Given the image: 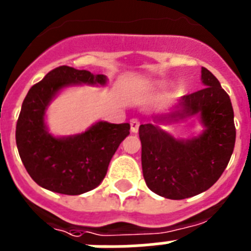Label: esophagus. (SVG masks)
Listing matches in <instances>:
<instances>
[{
  "label": "esophagus",
  "mask_w": 251,
  "mask_h": 251,
  "mask_svg": "<svg viewBox=\"0 0 251 251\" xmlns=\"http://www.w3.org/2000/svg\"><path fill=\"white\" fill-rule=\"evenodd\" d=\"M129 124H130V132H132V133L138 132V128H139L138 119H130Z\"/></svg>",
  "instance_id": "esophagus-1"
}]
</instances>
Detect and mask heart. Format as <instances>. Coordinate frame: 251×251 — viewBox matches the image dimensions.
Listing matches in <instances>:
<instances>
[{"label":"heart","instance_id":"b5f03b06","mask_svg":"<svg viewBox=\"0 0 251 251\" xmlns=\"http://www.w3.org/2000/svg\"><path fill=\"white\" fill-rule=\"evenodd\" d=\"M147 86H148V88H156V84L150 83V84H147Z\"/></svg>","mask_w":251,"mask_h":251}]
</instances>
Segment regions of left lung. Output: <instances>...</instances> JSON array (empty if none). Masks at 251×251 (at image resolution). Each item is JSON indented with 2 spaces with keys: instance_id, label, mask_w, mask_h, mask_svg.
<instances>
[{
  "instance_id": "1",
  "label": "left lung",
  "mask_w": 251,
  "mask_h": 251,
  "mask_svg": "<svg viewBox=\"0 0 251 251\" xmlns=\"http://www.w3.org/2000/svg\"><path fill=\"white\" fill-rule=\"evenodd\" d=\"M201 90L179 99L171 112L139 126L142 171L148 188L171 200L192 197L220 178L235 146L230 97L211 72L201 69ZM196 115L203 130L191 139H176L160 128Z\"/></svg>"
}]
</instances>
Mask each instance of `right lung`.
Returning <instances> with one entry per match:
<instances>
[{
    "instance_id": "1",
    "label": "right lung",
    "mask_w": 251,
    "mask_h": 251,
    "mask_svg": "<svg viewBox=\"0 0 251 251\" xmlns=\"http://www.w3.org/2000/svg\"><path fill=\"white\" fill-rule=\"evenodd\" d=\"M106 83L105 75L63 65L28 90L17 121L16 145L37 185L63 195H81L100 185L113 154L129 134V123L99 121L85 132L56 137L49 132L45 118L51 101L66 88Z\"/></svg>"
}]
</instances>
